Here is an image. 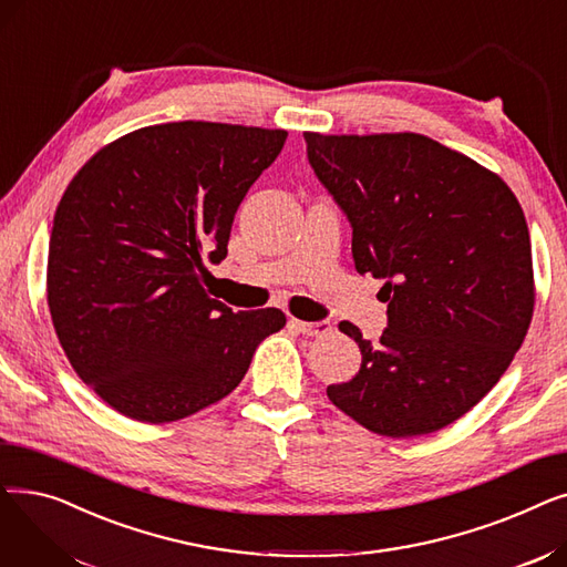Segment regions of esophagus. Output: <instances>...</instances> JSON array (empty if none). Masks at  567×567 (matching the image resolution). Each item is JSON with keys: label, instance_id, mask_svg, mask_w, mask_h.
Segmentation results:
<instances>
[{"label": "esophagus", "instance_id": "obj_1", "mask_svg": "<svg viewBox=\"0 0 567 567\" xmlns=\"http://www.w3.org/2000/svg\"><path fill=\"white\" fill-rule=\"evenodd\" d=\"M291 329H296L299 333L308 336V338H321L331 331V323L329 321H303V319H296L291 317L289 319Z\"/></svg>", "mask_w": 567, "mask_h": 567}]
</instances>
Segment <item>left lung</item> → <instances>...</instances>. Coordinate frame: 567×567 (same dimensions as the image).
Listing matches in <instances>:
<instances>
[{
    "instance_id": "8db88e82",
    "label": "left lung",
    "mask_w": 567,
    "mask_h": 567,
    "mask_svg": "<svg viewBox=\"0 0 567 567\" xmlns=\"http://www.w3.org/2000/svg\"><path fill=\"white\" fill-rule=\"evenodd\" d=\"M308 158L351 223L355 271L383 278L389 329L363 340L361 370L326 389L365 430L409 439L478 404L533 319L522 206L503 178L419 133H306Z\"/></svg>"
}]
</instances>
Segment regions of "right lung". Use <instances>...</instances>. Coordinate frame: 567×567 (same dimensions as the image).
Segmentation results:
<instances>
[{
    "label": "right lung",
    "instance_id": "obj_1",
    "mask_svg": "<svg viewBox=\"0 0 567 567\" xmlns=\"http://www.w3.org/2000/svg\"><path fill=\"white\" fill-rule=\"evenodd\" d=\"M287 131L216 122L144 126L105 144L56 204L48 306L75 374L114 411L174 423L227 398L278 308L231 312L204 289L238 204Z\"/></svg>",
    "mask_w": 567,
    "mask_h": 567
}]
</instances>
